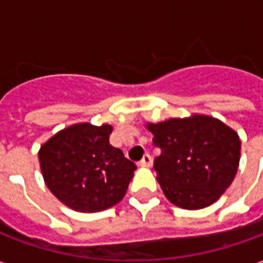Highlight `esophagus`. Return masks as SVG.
<instances>
[{
    "label": "esophagus",
    "mask_w": 263,
    "mask_h": 263,
    "mask_svg": "<svg viewBox=\"0 0 263 263\" xmlns=\"http://www.w3.org/2000/svg\"><path fill=\"white\" fill-rule=\"evenodd\" d=\"M139 165L141 166H151L152 165V156L149 154L143 155V158L139 160Z\"/></svg>",
    "instance_id": "esophagus-1"
}]
</instances>
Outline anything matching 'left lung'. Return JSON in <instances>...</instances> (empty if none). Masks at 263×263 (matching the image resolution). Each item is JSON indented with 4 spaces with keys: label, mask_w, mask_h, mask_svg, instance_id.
<instances>
[{
    "label": "left lung",
    "mask_w": 263,
    "mask_h": 263,
    "mask_svg": "<svg viewBox=\"0 0 263 263\" xmlns=\"http://www.w3.org/2000/svg\"><path fill=\"white\" fill-rule=\"evenodd\" d=\"M160 155L154 160L166 198L177 207L204 209L221 197L237 175L241 141L221 121L193 115L149 124Z\"/></svg>",
    "instance_id": "8db88e82"
}]
</instances>
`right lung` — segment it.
<instances>
[{"instance_id": "obj_1", "label": "right lung", "mask_w": 263, "mask_h": 263, "mask_svg": "<svg viewBox=\"0 0 263 263\" xmlns=\"http://www.w3.org/2000/svg\"><path fill=\"white\" fill-rule=\"evenodd\" d=\"M111 125L77 124L58 132L39 151L43 179L62 203L97 213L120 203L137 165L109 143Z\"/></svg>"}]
</instances>
